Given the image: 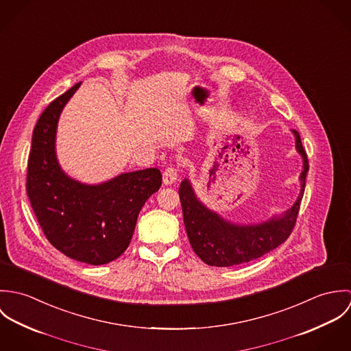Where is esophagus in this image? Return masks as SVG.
Listing matches in <instances>:
<instances>
[{"instance_id": "1", "label": "esophagus", "mask_w": 351, "mask_h": 351, "mask_svg": "<svg viewBox=\"0 0 351 351\" xmlns=\"http://www.w3.org/2000/svg\"><path fill=\"white\" fill-rule=\"evenodd\" d=\"M178 178V169L174 166H169L165 171H163V184L165 185H171L177 181Z\"/></svg>"}]
</instances>
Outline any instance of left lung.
Here are the masks:
<instances>
[{"label": "left lung", "mask_w": 351, "mask_h": 351, "mask_svg": "<svg viewBox=\"0 0 351 351\" xmlns=\"http://www.w3.org/2000/svg\"><path fill=\"white\" fill-rule=\"evenodd\" d=\"M292 132L296 139V150L302 158V171L299 177L301 188L295 204L282 215L256 224L232 223L201 202L188 178L181 182L178 193L186 234L192 249L206 265L227 267L250 262L277 249L291 235L299 215L309 169L300 135L295 130Z\"/></svg>", "instance_id": "left-lung-1"}]
</instances>
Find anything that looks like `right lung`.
Here are the masks:
<instances>
[{"label":"right lung","mask_w":351,"mask_h":351,"mask_svg":"<svg viewBox=\"0 0 351 351\" xmlns=\"http://www.w3.org/2000/svg\"><path fill=\"white\" fill-rule=\"evenodd\" d=\"M80 86L81 82L52 101L35 125L27 195L56 250L84 263L104 265L128 247L138 215L151 195L159 191L162 174L151 167L89 185L62 170L55 150L58 120Z\"/></svg>","instance_id":"obj_1"}]
</instances>
